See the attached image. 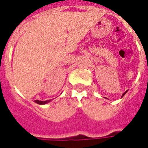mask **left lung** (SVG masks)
Segmentation results:
<instances>
[{
  "label": "left lung",
  "mask_w": 148,
  "mask_h": 148,
  "mask_svg": "<svg viewBox=\"0 0 148 148\" xmlns=\"http://www.w3.org/2000/svg\"><path fill=\"white\" fill-rule=\"evenodd\" d=\"M127 91H126V92H125V93H124V94H123V95H122V96H124V95H125V94H126V93H127Z\"/></svg>",
  "instance_id": "left-lung-1"
}]
</instances>
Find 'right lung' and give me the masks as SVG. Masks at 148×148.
<instances>
[{"instance_id":"add662e5","label":"right lung","mask_w":148,"mask_h":148,"mask_svg":"<svg viewBox=\"0 0 148 148\" xmlns=\"http://www.w3.org/2000/svg\"><path fill=\"white\" fill-rule=\"evenodd\" d=\"M37 103H38V104H45V103H48L49 101H51V100H48V101H38V100H36V101H34Z\"/></svg>"}]
</instances>
